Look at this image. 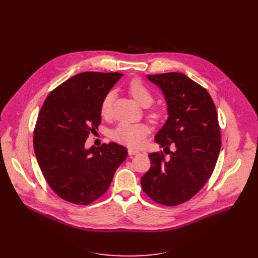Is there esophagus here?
<instances>
[{"instance_id":"obj_1","label":"esophagus","mask_w":258,"mask_h":258,"mask_svg":"<svg viewBox=\"0 0 258 258\" xmlns=\"http://www.w3.org/2000/svg\"><path fill=\"white\" fill-rule=\"evenodd\" d=\"M128 154H129L130 156H134V155H137V154H139V151H137V150H134V149H129V150H128Z\"/></svg>"}]
</instances>
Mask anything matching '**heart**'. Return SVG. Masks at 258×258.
Here are the masks:
<instances>
[{
	"instance_id": "b5f03b06",
	"label": "heart",
	"mask_w": 258,
	"mask_h": 258,
	"mask_svg": "<svg viewBox=\"0 0 258 258\" xmlns=\"http://www.w3.org/2000/svg\"><path fill=\"white\" fill-rule=\"evenodd\" d=\"M127 89L130 95L142 107H148L154 102L153 93L139 78H133L128 83ZM112 100L113 92L109 91L103 97L100 105V113L103 117L110 115ZM164 116L165 112L161 108H153L147 112L148 119L153 123H159ZM147 134L148 127L145 124L120 123L111 131V138L129 147H139L143 144Z\"/></svg>"
}]
</instances>
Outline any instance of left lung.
<instances>
[{"label":"left lung","instance_id":"obj_1","mask_svg":"<svg viewBox=\"0 0 258 258\" xmlns=\"http://www.w3.org/2000/svg\"><path fill=\"white\" fill-rule=\"evenodd\" d=\"M164 92L169 118L155 137L151 168L141 179L143 191L157 204L175 207L190 200L211 178L221 150L216 105L206 88L180 73L148 75ZM172 146L175 151H170Z\"/></svg>","mask_w":258,"mask_h":258}]
</instances>
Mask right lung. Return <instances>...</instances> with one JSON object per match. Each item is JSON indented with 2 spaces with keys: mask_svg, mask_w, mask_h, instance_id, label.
I'll use <instances>...</instances> for the list:
<instances>
[{
  "mask_svg": "<svg viewBox=\"0 0 258 258\" xmlns=\"http://www.w3.org/2000/svg\"><path fill=\"white\" fill-rule=\"evenodd\" d=\"M123 74L86 72L54 88L45 98L34 129V149L40 171L62 200L89 205L110 186L126 148L111 142L85 149L101 122L103 97Z\"/></svg>",
  "mask_w": 258,
  "mask_h": 258,
  "instance_id": "1",
  "label": "right lung"
}]
</instances>
